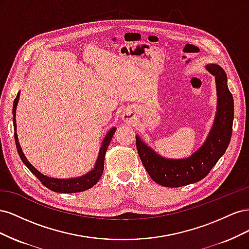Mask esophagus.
<instances>
[{"instance_id": "34e87169", "label": "esophagus", "mask_w": 249, "mask_h": 249, "mask_svg": "<svg viewBox=\"0 0 249 249\" xmlns=\"http://www.w3.org/2000/svg\"><path fill=\"white\" fill-rule=\"evenodd\" d=\"M133 118H134V113L132 111L126 110L123 113V119L124 122H131Z\"/></svg>"}]
</instances>
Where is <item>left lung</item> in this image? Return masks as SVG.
<instances>
[{"label":"left lung","mask_w":249,"mask_h":249,"mask_svg":"<svg viewBox=\"0 0 249 249\" xmlns=\"http://www.w3.org/2000/svg\"><path fill=\"white\" fill-rule=\"evenodd\" d=\"M206 69L215 77L217 112L212 130L196 152L185 159H166L136 136V146L143 166L149 177L161 186L170 188L186 186L206 178L230 144L233 99L228 87L227 73L218 64H208Z\"/></svg>","instance_id":"left-lung-1"}]
</instances>
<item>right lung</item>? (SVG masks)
<instances>
[{
    "label": "right lung",
    "mask_w": 249,
    "mask_h": 249,
    "mask_svg": "<svg viewBox=\"0 0 249 249\" xmlns=\"http://www.w3.org/2000/svg\"><path fill=\"white\" fill-rule=\"evenodd\" d=\"M19 94L20 92L18 93L16 100L13 102V108H12V113H13V127H14V139H16V144L18 148V153L20 157L21 161L24 162V164L29 168V170L31 171L35 177L38 178L40 182L46 186L48 189L59 192V193H76V192H82L90 189V188L93 187L99 179L101 178L103 171H104V162H105V155H106L107 148L110 144L111 139L114 135L116 127H112V129L107 133L106 136H105L102 146L99 153V157L96 159V163L94 165V168L89 171L86 175L79 177V178H50L42 175L41 172H39L35 167H33V165L30 163L27 158L25 157L24 153H22L21 147L19 145L18 138V134H17V119H16V113H17V107H18V103L19 99Z\"/></svg>",
    "instance_id": "right-lung-1"
}]
</instances>
